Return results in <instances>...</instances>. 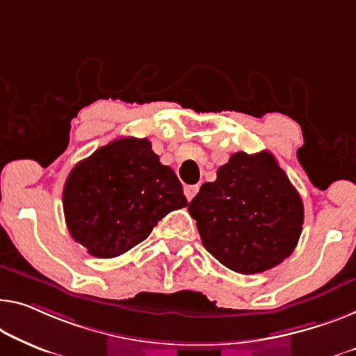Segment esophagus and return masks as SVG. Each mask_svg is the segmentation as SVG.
I'll use <instances>...</instances> for the list:
<instances>
[{
  "instance_id": "34e87169",
  "label": "esophagus",
  "mask_w": 356,
  "mask_h": 356,
  "mask_svg": "<svg viewBox=\"0 0 356 356\" xmlns=\"http://www.w3.org/2000/svg\"><path fill=\"white\" fill-rule=\"evenodd\" d=\"M198 190H200L198 185H185V187H184V193H185V196H187L188 201H192L193 196H195L196 193H198Z\"/></svg>"
}]
</instances>
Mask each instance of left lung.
Listing matches in <instances>:
<instances>
[{"mask_svg":"<svg viewBox=\"0 0 356 356\" xmlns=\"http://www.w3.org/2000/svg\"><path fill=\"white\" fill-rule=\"evenodd\" d=\"M201 243L227 268L261 273L293 254L304 224L300 195L272 153H233L190 201Z\"/></svg>","mask_w":356,"mask_h":356,"instance_id":"left-lung-1","label":"left lung"}]
</instances>
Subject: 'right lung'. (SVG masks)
Here are the masks:
<instances>
[{
    "label": "right lung",
    "instance_id": "1",
    "mask_svg": "<svg viewBox=\"0 0 356 356\" xmlns=\"http://www.w3.org/2000/svg\"><path fill=\"white\" fill-rule=\"evenodd\" d=\"M63 212L73 240L94 257L129 251L168 212L187 206L182 184L160 163L148 139L121 137L68 174Z\"/></svg>",
    "mask_w": 356,
    "mask_h": 356
}]
</instances>
